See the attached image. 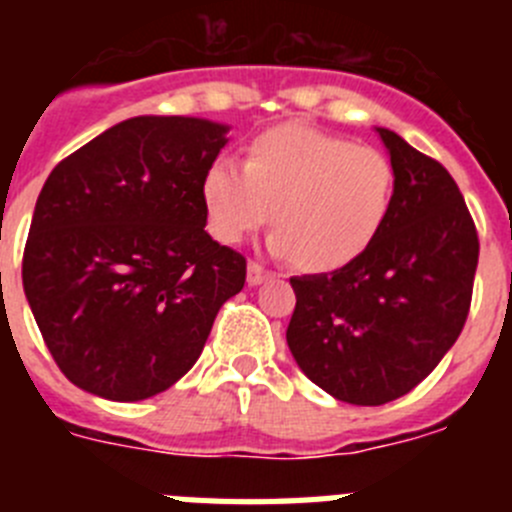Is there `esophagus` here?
Masks as SVG:
<instances>
[{
    "label": "esophagus",
    "instance_id": "1",
    "mask_svg": "<svg viewBox=\"0 0 512 512\" xmlns=\"http://www.w3.org/2000/svg\"><path fill=\"white\" fill-rule=\"evenodd\" d=\"M266 277H269V271H266L259 261H251V264H248V284H251V287L261 284Z\"/></svg>",
    "mask_w": 512,
    "mask_h": 512
}]
</instances>
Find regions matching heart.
Here are the masks:
<instances>
[{"label":"heart","mask_w":512,"mask_h":512,"mask_svg":"<svg viewBox=\"0 0 512 512\" xmlns=\"http://www.w3.org/2000/svg\"><path fill=\"white\" fill-rule=\"evenodd\" d=\"M395 200V166L374 146L282 125L251 140L246 164L215 158L202 176L212 235L241 243L269 220L271 248L307 271L351 264L377 238Z\"/></svg>","instance_id":"1"}]
</instances>
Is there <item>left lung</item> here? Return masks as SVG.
Segmentation results:
<instances>
[{
    "label": "left lung",
    "mask_w": 512,
    "mask_h": 512,
    "mask_svg": "<svg viewBox=\"0 0 512 512\" xmlns=\"http://www.w3.org/2000/svg\"><path fill=\"white\" fill-rule=\"evenodd\" d=\"M395 200L369 248L330 274L292 277L289 351L320 390L351 405L408 395L459 338L479 238L451 174L387 128Z\"/></svg>",
    "instance_id": "8db88e82"
}]
</instances>
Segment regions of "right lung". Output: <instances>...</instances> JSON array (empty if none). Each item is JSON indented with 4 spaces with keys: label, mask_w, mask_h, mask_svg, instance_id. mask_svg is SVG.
<instances>
[{
    "label": "right lung",
    "mask_w": 512,
    "mask_h": 512,
    "mask_svg": "<svg viewBox=\"0 0 512 512\" xmlns=\"http://www.w3.org/2000/svg\"><path fill=\"white\" fill-rule=\"evenodd\" d=\"M228 125L140 115L45 179L22 287L66 379L115 402L169 390L200 359L246 259L205 230L202 176Z\"/></svg>",
    "instance_id": "obj_1"
}]
</instances>
